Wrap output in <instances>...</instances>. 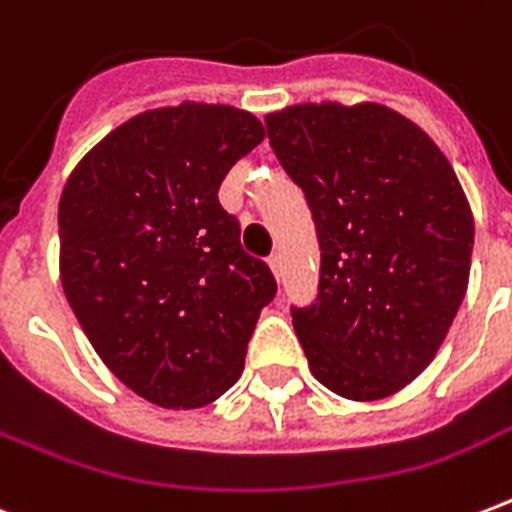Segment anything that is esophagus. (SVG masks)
Wrapping results in <instances>:
<instances>
[{
	"label": "esophagus",
	"mask_w": 512,
	"mask_h": 512,
	"mask_svg": "<svg viewBox=\"0 0 512 512\" xmlns=\"http://www.w3.org/2000/svg\"><path fill=\"white\" fill-rule=\"evenodd\" d=\"M268 265H271L273 279L281 281V276H284V265H281V257L279 255H271V257H268Z\"/></svg>",
	"instance_id": "obj_1"
}]
</instances>
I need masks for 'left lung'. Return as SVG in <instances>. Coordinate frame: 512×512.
<instances>
[{
    "instance_id": "8db88e82",
    "label": "left lung",
    "mask_w": 512,
    "mask_h": 512,
    "mask_svg": "<svg viewBox=\"0 0 512 512\" xmlns=\"http://www.w3.org/2000/svg\"><path fill=\"white\" fill-rule=\"evenodd\" d=\"M319 233V297L292 308L313 377L380 401L436 358L473 255V212L444 151L382 103H300L265 116Z\"/></svg>"
}]
</instances>
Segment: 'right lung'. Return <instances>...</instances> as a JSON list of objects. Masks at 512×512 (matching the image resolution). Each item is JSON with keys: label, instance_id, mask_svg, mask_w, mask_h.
Returning a JSON list of instances; mask_svg holds the SVG:
<instances>
[{"label": "right lung", "instance_id": "right-lung-1", "mask_svg": "<svg viewBox=\"0 0 512 512\" xmlns=\"http://www.w3.org/2000/svg\"><path fill=\"white\" fill-rule=\"evenodd\" d=\"M263 138L241 108H151L90 148L60 193L68 305L103 364L151 404L199 409L244 372L276 281L241 249L217 188Z\"/></svg>", "mask_w": 512, "mask_h": 512}]
</instances>
